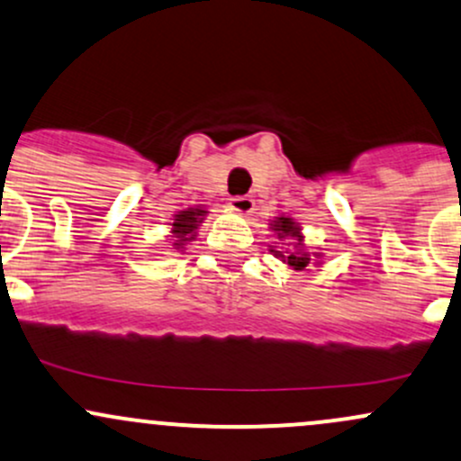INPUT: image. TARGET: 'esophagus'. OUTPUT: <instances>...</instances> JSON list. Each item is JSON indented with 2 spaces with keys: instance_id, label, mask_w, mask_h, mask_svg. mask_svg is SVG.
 <instances>
[{
  "instance_id": "34e87169",
  "label": "esophagus",
  "mask_w": 461,
  "mask_h": 461,
  "mask_svg": "<svg viewBox=\"0 0 461 461\" xmlns=\"http://www.w3.org/2000/svg\"><path fill=\"white\" fill-rule=\"evenodd\" d=\"M230 207L234 212H239V214H251L256 203H254V199H251V196H231Z\"/></svg>"
}]
</instances>
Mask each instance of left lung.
Returning a JSON list of instances; mask_svg holds the SVG:
<instances>
[{
  "instance_id": "8db88e82",
  "label": "left lung",
  "mask_w": 461,
  "mask_h": 461,
  "mask_svg": "<svg viewBox=\"0 0 461 461\" xmlns=\"http://www.w3.org/2000/svg\"><path fill=\"white\" fill-rule=\"evenodd\" d=\"M271 230L276 231L277 239L297 240V242H291L293 251H276V254L280 256L286 265H291L295 271H302L304 267H308V262H311V254L304 249V242H302V236H300V227L293 222V219L277 216V221H273Z\"/></svg>"
}]
</instances>
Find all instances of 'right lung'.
<instances>
[{"label": "right lung", "instance_id": "obj_1", "mask_svg": "<svg viewBox=\"0 0 461 461\" xmlns=\"http://www.w3.org/2000/svg\"><path fill=\"white\" fill-rule=\"evenodd\" d=\"M201 216H205L203 210H184L176 214V219L173 222V239L176 249H181V245H184L185 240H192L196 225L201 222Z\"/></svg>", "mask_w": 461, "mask_h": 461}]
</instances>
